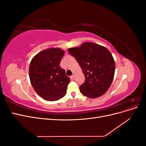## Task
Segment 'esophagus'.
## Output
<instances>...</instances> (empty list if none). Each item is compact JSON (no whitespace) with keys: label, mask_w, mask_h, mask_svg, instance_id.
Listing matches in <instances>:
<instances>
[{"label":"esophagus","mask_w":146,"mask_h":146,"mask_svg":"<svg viewBox=\"0 0 146 146\" xmlns=\"http://www.w3.org/2000/svg\"><path fill=\"white\" fill-rule=\"evenodd\" d=\"M70 78H71L72 80H74V79H75V76H74V75H72V76L70 77Z\"/></svg>","instance_id":"34e87169"}]
</instances>
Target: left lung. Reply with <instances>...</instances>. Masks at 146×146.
<instances>
[{
	"label": "left lung",
	"instance_id": "obj_1",
	"mask_svg": "<svg viewBox=\"0 0 146 146\" xmlns=\"http://www.w3.org/2000/svg\"><path fill=\"white\" fill-rule=\"evenodd\" d=\"M82 69L85 81L80 91L90 98L102 96L111 86L115 72V62L107 48L92 42L68 48Z\"/></svg>",
	"mask_w": 146,
	"mask_h": 146
}]
</instances>
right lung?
Instances as JSON below:
<instances>
[{
	"label": "right lung",
	"instance_id": "right-lung-1",
	"mask_svg": "<svg viewBox=\"0 0 146 146\" xmlns=\"http://www.w3.org/2000/svg\"><path fill=\"white\" fill-rule=\"evenodd\" d=\"M64 51L50 48L39 52L31 61L29 67L30 82L35 91L48 101L59 100L66 94L70 78L60 63Z\"/></svg>",
	"mask_w": 146,
	"mask_h": 146
}]
</instances>
